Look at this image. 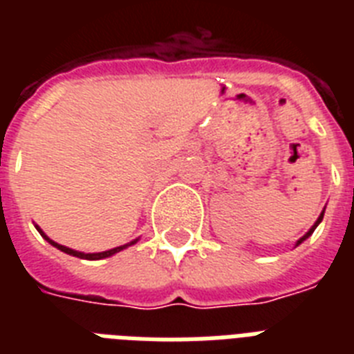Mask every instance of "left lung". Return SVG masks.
<instances>
[{"label": "left lung", "instance_id": "obj_1", "mask_svg": "<svg viewBox=\"0 0 354 354\" xmlns=\"http://www.w3.org/2000/svg\"><path fill=\"white\" fill-rule=\"evenodd\" d=\"M322 218H324V213H322V215H319V218H318V221H316V224H314V226L310 227V230H308V233H307V235H305V236H301V239H299V241H297V244H301V242L305 241V239H307V236H310V235H313V232H314V230H316V226H318L319 222H322Z\"/></svg>", "mask_w": 354, "mask_h": 354}]
</instances>
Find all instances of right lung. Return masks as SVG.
I'll return each mask as SVG.
<instances>
[{"label":"right lung","instance_id":"1","mask_svg":"<svg viewBox=\"0 0 354 354\" xmlns=\"http://www.w3.org/2000/svg\"><path fill=\"white\" fill-rule=\"evenodd\" d=\"M38 232L41 233V236H44V239H46V241L49 242V244H53V246H55V248H58L60 252L68 253V255H73V257L90 259V261H97V259L110 257V255H113V253L121 252V250H124V248H127V246H132V244H136V241H133V242H130V244H124V246H119V248H113V250H108V252H101V253H80V252H75V250H71V248H66V246H62V244H58V242L51 241V239H49V236H47L46 233L41 232L40 227H38Z\"/></svg>","mask_w":354,"mask_h":354}]
</instances>
